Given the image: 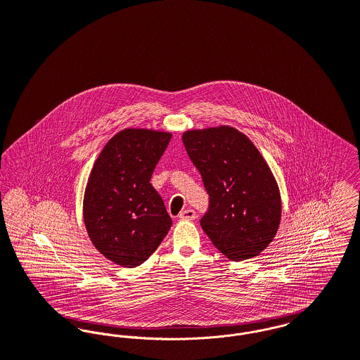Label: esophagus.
I'll return each instance as SVG.
<instances>
[{
    "label": "esophagus",
    "instance_id": "esophagus-1",
    "mask_svg": "<svg viewBox=\"0 0 360 360\" xmlns=\"http://www.w3.org/2000/svg\"><path fill=\"white\" fill-rule=\"evenodd\" d=\"M195 216H197L195 211L191 210V208H188V210H185V211L179 213V219H182V220H194Z\"/></svg>",
    "mask_w": 360,
    "mask_h": 360
}]
</instances>
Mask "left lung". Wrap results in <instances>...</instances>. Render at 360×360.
<instances>
[{
	"label": "left lung",
	"instance_id": "obj_1",
	"mask_svg": "<svg viewBox=\"0 0 360 360\" xmlns=\"http://www.w3.org/2000/svg\"><path fill=\"white\" fill-rule=\"evenodd\" d=\"M182 141L210 195L200 224L212 243L233 261L261 253L277 233L281 202L258 149L230 127L189 130Z\"/></svg>",
	"mask_w": 360,
	"mask_h": 360
}]
</instances>
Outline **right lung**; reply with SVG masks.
I'll return each mask as SVG.
<instances>
[{
    "label": "right lung",
    "mask_w": 360,
    "mask_h": 360,
    "mask_svg": "<svg viewBox=\"0 0 360 360\" xmlns=\"http://www.w3.org/2000/svg\"><path fill=\"white\" fill-rule=\"evenodd\" d=\"M171 134L125 129L96 159L84 195V221L95 248L112 262L133 268L147 261L172 220L150 185Z\"/></svg>",
    "instance_id": "obj_1"
}]
</instances>
